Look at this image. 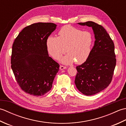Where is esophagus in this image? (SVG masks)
<instances>
[{
    "mask_svg": "<svg viewBox=\"0 0 126 126\" xmlns=\"http://www.w3.org/2000/svg\"><path fill=\"white\" fill-rule=\"evenodd\" d=\"M66 68V66H64L63 65H60V70H64V69H65Z\"/></svg>",
    "mask_w": 126,
    "mask_h": 126,
    "instance_id": "obj_1",
    "label": "esophagus"
}]
</instances>
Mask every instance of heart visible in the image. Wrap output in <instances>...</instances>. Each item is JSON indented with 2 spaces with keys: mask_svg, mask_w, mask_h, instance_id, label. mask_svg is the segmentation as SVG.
Returning a JSON list of instances; mask_svg holds the SVG:
<instances>
[{
  "mask_svg": "<svg viewBox=\"0 0 126 126\" xmlns=\"http://www.w3.org/2000/svg\"><path fill=\"white\" fill-rule=\"evenodd\" d=\"M58 34V37H49L46 42L47 51L53 58H60L66 51L68 53L60 59L61 63L71 64L75 61L80 64L86 61L94 42L92 33L65 25L60 29Z\"/></svg>",
  "mask_w": 126,
  "mask_h": 126,
  "instance_id": "b5f03b06",
  "label": "heart"
}]
</instances>
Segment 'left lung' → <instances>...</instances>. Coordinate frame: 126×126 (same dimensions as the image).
Instances as JSON below:
<instances>
[{
	"mask_svg": "<svg viewBox=\"0 0 126 126\" xmlns=\"http://www.w3.org/2000/svg\"><path fill=\"white\" fill-rule=\"evenodd\" d=\"M78 24L92 28L95 41L89 57L76 66L75 83L83 94L93 95L104 90L111 81L116 62L114 44L102 26L92 21Z\"/></svg>",
	"mask_w": 126,
	"mask_h": 126,
	"instance_id": "left-lung-1",
	"label": "left lung"
}]
</instances>
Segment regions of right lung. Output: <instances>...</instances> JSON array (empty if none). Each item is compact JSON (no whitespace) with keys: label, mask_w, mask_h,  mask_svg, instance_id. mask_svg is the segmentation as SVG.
Masks as SVG:
<instances>
[{"label":"right lung","mask_w":126,"mask_h":126,"mask_svg":"<svg viewBox=\"0 0 126 126\" xmlns=\"http://www.w3.org/2000/svg\"><path fill=\"white\" fill-rule=\"evenodd\" d=\"M57 25L34 23L24 28L12 45L11 68L24 92L41 96L51 90L60 65L48 54L46 42Z\"/></svg>","instance_id":"1"}]
</instances>
